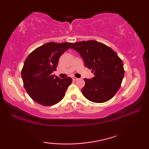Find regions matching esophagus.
Here are the masks:
<instances>
[{"label": "esophagus", "mask_w": 149, "mask_h": 149, "mask_svg": "<svg viewBox=\"0 0 149 149\" xmlns=\"http://www.w3.org/2000/svg\"><path fill=\"white\" fill-rule=\"evenodd\" d=\"M72 80L74 81H77V80H78V79H77V77H72Z\"/></svg>", "instance_id": "obj_1"}]
</instances>
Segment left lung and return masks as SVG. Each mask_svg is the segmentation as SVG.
<instances>
[{
  "mask_svg": "<svg viewBox=\"0 0 149 149\" xmlns=\"http://www.w3.org/2000/svg\"><path fill=\"white\" fill-rule=\"evenodd\" d=\"M83 58L86 67L92 69L95 76L84 79L85 85L82 93L92 102H106L119 90L124 78L122 60L113 49L97 41L74 43L70 47Z\"/></svg>",
  "mask_w": 149,
  "mask_h": 149,
  "instance_id": "1",
  "label": "left lung"
}]
</instances>
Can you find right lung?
Wrapping results in <instances>:
<instances>
[{
  "label": "right lung",
  "mask_w": 149,
  "mask_h": 149,
  "mask_svg": "<svg viewBox=\"0 0 149 149\" xmlns=\"http://www.w3.org/2000/svg\"><path fill=\"white\" fill-rule=\"evenodd\" d=\"M72 43L49 42L32 52L21 70L23 85L32 100L45 106L56 104L65 95L72 83L70 77L60 79L52 74L58 60Z\"/></svg>",
  "instance_id": "add662e5"
}]
</instances>
